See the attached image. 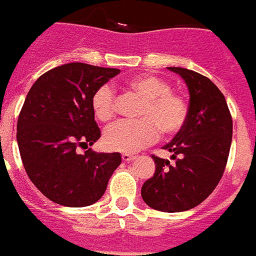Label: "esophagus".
Wrapping results in <instances>:
<instances>
[{
    "mask_svg": "<svg viewBox=\"0 0 256 256\" xmlns=\"http://www.w3.org/2000/svg\"><path fill=\"white\" fill-rule=\"evenodd\" d=\"M121 158H122V161H132V160H135L136 156H134V154H128V152H124L122 156H121Z\"/></svg>",
    "mask_w": 256,
    "mask_h": 256,
    "instance_id": "obj_1",
    "label": "esophagus"
}]
</instances>
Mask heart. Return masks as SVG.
I'll use <instances>...</instances> for the list:
<instances>
[{
	"label": "heart",
	"mask_w": 256,
	"mask_h": 256,
	"mask_svg": "<svg viewBox=\"0 0 256 256\" xmlns=\"http://www.w3.org/2000/svg\"><path fill=\"white\" fill-rule=\"evenodd\" d=\"M126 88L143 98L138 116L140 120H124L110 126L104 134L109 150L134 152L156 140L162 135L173 136L184 128L190 106L182 94L172 91V86L154 74H140L126 83ZM94 116L102 122L110 121L117 113L114 90L100 86L91 98Z\"/></svg>",
	"instance_id": "obj_1"
}]
</instances>
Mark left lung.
I'll use <instances>...</instances> for the list:
<instances>
[{"mask_svg":"<svg viewBox=\"0 0 256 256\" xmlns=\"http://www.w3.org/2000/svg\"><path fill=\"white\" fill-rule=\"evenodd\" d=\"M187 83L190 113L186 126L164 148L172 160L152 156L154 176L144 182L146 204L165 212L194 208L212 194L222 177L232 143V116L225 96L212 80L195 70L170 66Z\"/></svg>","mask_w":256,"mask_h":256,"instance_id":"left-lung-1","label":"left lung"}]
</instances>
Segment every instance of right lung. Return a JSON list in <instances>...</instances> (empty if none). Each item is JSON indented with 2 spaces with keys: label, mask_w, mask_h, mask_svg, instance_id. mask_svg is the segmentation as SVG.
<instances>
[{
  "label": "right lung",
  "mask_w": 256,
  "mask_h": 256,
  "mask_svg": "<svg viewBox=\"0 0 256 256\" xmlns=\"http://www.w3.org/2000/svg\"><path fill=\"white\" fill-rule=\"evenodd\" d=\"M120 69L70 62L48 70L32 84L18 120L24 169L44 196L66 207L100 200L121 164L120 152L84 154L100 138L91 98Z\"/></svg>",
  "instance_id": "obj_1"
}]
</instances>
